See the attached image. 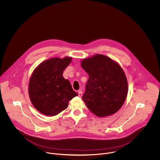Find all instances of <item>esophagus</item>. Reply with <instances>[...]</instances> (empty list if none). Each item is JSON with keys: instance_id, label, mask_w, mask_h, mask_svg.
Returning <instances> with one entry per match:
<instances>
[{"instance_id": "esophagus-1", "label": "esophagus", "mask_w": 160, "mask_h": 160, "mask_svg": "<svg viewBox=\"0 0 160 160\" xmlns=\"http://www.w3.org/2000/svg\"><path fill=\"white\" fill-rule=\"evenodd\" d=\"M78 96H79V97H81L82 96V92L81 91L78 92Z\"/></svg>"}]
</instances>
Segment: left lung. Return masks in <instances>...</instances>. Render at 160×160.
I'll return each instance as SVG.
<instances>
[{
  "mask_svg": "<svg viewBox=\"0 0 160 160\" xmlns=\"http://www.w3.org/2000/svg\"><path fill=\"white\" fill-rule=\"evenodd\" d=\"M81 65L89 76L82 97L87 107L98 117L114 114L122 106L128 92L123 69L101 54L83 59Z\"/></svg>",
  "mask_w": 160,
  "mask_h": 160,
  "instance_id": "left-lung-1",
  "label": "left lung"
}]
</instances>
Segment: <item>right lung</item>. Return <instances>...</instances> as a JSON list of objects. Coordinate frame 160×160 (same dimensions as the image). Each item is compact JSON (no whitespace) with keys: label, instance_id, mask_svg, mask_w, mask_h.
Segmentation results:
<instances>
[{"label":"right lung","instance_id":"1","mask_svg":"<svg viewBox=\"0 0 160 160\" xmlns=\"http://www.w3.org/2000/svg\"><path fill=\"white\" fill-rule=\"evenodd\" d=\"M72 58H53L38 65L31 76L28 93L34 108L41 113L53 116L67 108L68 102L78 95L63 72Z\"/></svg>","mask_w":160,"mask_h":160}]
</instances>
